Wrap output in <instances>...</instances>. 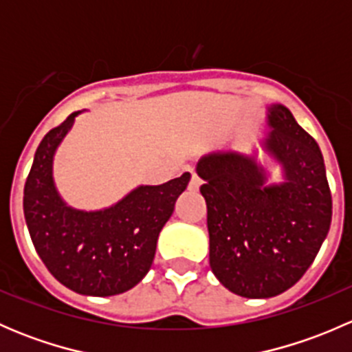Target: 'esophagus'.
<instances>
[{
  "mask_svg": "<svg viewBox=\"0 0 352 352\" xmlns=\"http://www.w3.org/2000/svg\"><path fill=\"white\" fill-rule=\"evenodd\" d=\"M201 184H202L201 177H199L197 173H192V177H190V182H189V189L190 190H199Z\"/></svg>",
  "mask_w": 352,
  "mask_h": 352,
  "instance_id": "obj_1",
  "label": "esophagus"
}]
</instances>
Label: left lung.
I'll return each instance as SVG.
<instances>
[{
	"label": "left lung",
	"mask_w": 352,
	"mask_h": 352,
	"mask_svg": "<svg viewBox=\"0 0 352 352\" xmlns=\"http://www.w3.org/2000/svg\"><path fill=\"white\" fill-rule=\"evenodd\" d=\"M265 148L286 180L264 186L252 156L211 153L199 160L208 206L209 265L243 298H271L296 285L317 257L332 219L324 156L317 141L283 105L271 107Z\"/></svg>",
	"instance_id": "obj_1"
}]
</instances>
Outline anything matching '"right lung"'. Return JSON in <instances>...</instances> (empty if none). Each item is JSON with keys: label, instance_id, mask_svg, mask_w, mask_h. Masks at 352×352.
<instances>
[{"label": "right lung", "instance_id": "right-lung-1", "mask_svg": "<svg viewBox=\"0 0 352 352\" xmlns=\"http://www.w3.org/2000/svg\"><path fill=\"white\" fill-rule=\"evenodd\" d=\"M78 112L52 127L35 151L23 189V214L45 267L74 293L112 296L131 289L153 264L156 240L186 190L190 173L141 186L104 211L67 208L56 192L52 156Z\"/></svg>", "mask_w": 352, "mask_h": 352}]
</instances>
